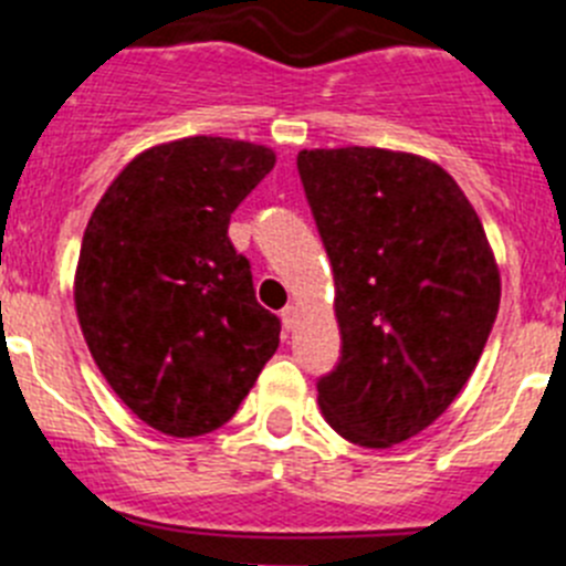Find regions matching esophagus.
I'll return each instance as SVG.
<instances>
[{
    "mask_svg": "<svg viewBox=\"0 0 566 566\" xmlns=\"http://www.w3.org/2000/svg\"><path fill=\"white\" fill-rule=\"evenodd\" d=\"M280 319H283V326L286 328H294V323H297V306L283 308V312H280Z\"/></svg>",
    "mask_w": 566,
    "mask_h": 566,
    "instance_id": "esophagus-1",
    "label": "esophagus"
}]
</instances>
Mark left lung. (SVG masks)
Here are the masks:
<instances>
[{"label":"left lung","instance_id":"1","mask_svg":"<svg viewBox=\"0 0 566 566\" xmlns=\"http://www.w3.org/2000/svg\"><path fill=\"white\" fill-rule=\"evenodd\" d=\"M297 172L334 272L339 359L317 379L343 439L388 448L448 411L499 312V269L459 184L419 155L303 149Z\"/></svg>","mask_w":566,"mask_h":566}]
</instances>
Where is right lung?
Returning <instances> with one entry per match:
<instances>
[{
	"label": "right lung",
	"mask_w": 566,
	"mask_h": 566,
	"mask_svg": "<svg viewBox=\"0 0 566 566\" xmlns=\"http://www.w3.org/2000/svg\"><path fill=\"white\" fill-rule=\"evenodd\" d=\"M274 167L249 142L195 135L127 164L84 229L76 312L98 371L169 437L234 417L280 343L229 218Z\"/></svg>",
	"instance_id": "right-lung-1"
}]
</instances>
